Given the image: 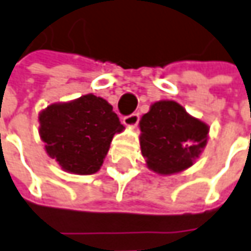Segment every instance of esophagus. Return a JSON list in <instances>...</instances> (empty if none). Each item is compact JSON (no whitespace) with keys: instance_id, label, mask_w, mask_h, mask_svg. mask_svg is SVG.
I'll use <instances>...</instances> for the list:
<instances>
[{"instance_id":"1","label":"esophagus","mask_w":251,"mask_h":251,"mask_svg":"<svg viewBox=\"0 0 251 251\" xmlns=\"http://www.w3.org/2000/svg\"><path fill=\"white\" fill-rule=\"evenodd\" d=\"M139 119H140L139 114H130V115H127V117L124 118V124H125L126 126L133 127V126H136L139 124Z\"/></svg>"}]
</instances>
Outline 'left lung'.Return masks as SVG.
Segmentation results:
<instances>
[{
	"instance_id": "left-lung-1",
	"label": "left lung",
	"mask_w": 251,
	"mask_h": 251,
	"mask_svg": "<svg viewBox=\"0 0 251 251\" xmlns=\"http://www.w3.org/2000/svg\"><path fill=\"white\" fill-rule=\"evenodd\" d=\"M140 149L149 169L174 175L190 168L208 140V125L172 100L151 104L139 122Z\"/></svg>"
}]
</instances>
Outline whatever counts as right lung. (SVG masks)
<instances>
[{
    "label": "right lung",
    "mask_w": 251,
    "mask_h": 251,
    "mask_svg": "<svg viewBox=\"0 0 251 251\" xmlns=\"http://www.w3.org/2000/svg\"><path fill=\"white\" fill-rule=\"evenodd\" d=\"M39 122L48 155L76 175L96 174L114 134L125 129L112 105L94 94L48 105L39 114Z\"/></svg>",
    "instance_id": "right-lung-1"
}]
</instances>
